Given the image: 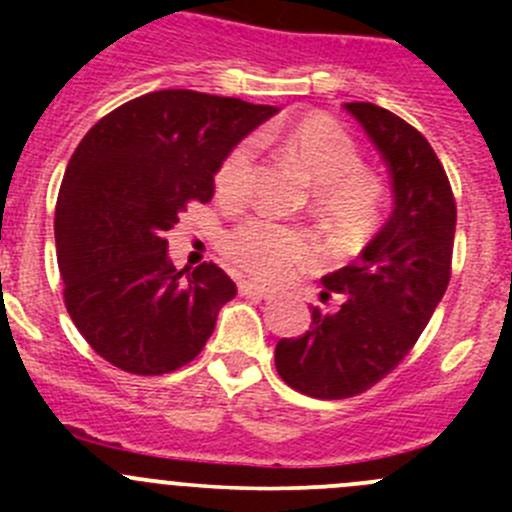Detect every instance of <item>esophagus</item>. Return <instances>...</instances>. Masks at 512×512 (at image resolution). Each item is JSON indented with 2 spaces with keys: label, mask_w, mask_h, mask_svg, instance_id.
I'll list each match as a JSON object with an SVG mask.
<instances>
[{
  "label": "esophagus",
  "mask_w": 512,
  "mask_h": 512,
  "mask_svg": "<svg viewBox=\"0 0 512 512\" xmlns=\"http://www.w3.org/2000/svg\"><path fill=\"white\" fill-rule=\"evenodd\" d=\"M237 289H240V294H245V297H260V299L272 297V289L270 287L257 285V282H252V280H242L240 285H237Z\"/></svg>",
  "instance_id": "obj_1"
}]
</instances>
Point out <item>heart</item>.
<instances>
[{
  "mask_svg": "<svg viewBox=\"0 0 512 512\" xmlns=\"http://www.w3.org/2000/svg\"><path fill=\"white\" fill-rule=\"evenodd\" d=\"M260 146H275L294 160L312 183V213L342 245L364 240L381 218L386 188L376 173L361 165L356 141L329 116H307L287 128H265L255 136ZM255 146L240 141L215 170L220 198L242 203L252 188ZM225 255L260 280H280L307 265L314 245L302 230L252 218L227 232Z\"/></svg>",
  "mask_w": 512,
  "mask_h": 512,
  "instance_id": "b5f03b06",
  "label": "heart"
}]
</instances>
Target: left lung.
I'll return each mask as SVG.
<instances>
[{
	"mask_svg": "<svg viewBox=\"0 0 512 512\" xmlns=\"http://www.w3.org/2000/svg\"><path fill=\"white\" fill-rule=\"evenodd\" d=\"M386 158L396 208L352 265L322 277L297 339H280L282 381L312 399H352L404 361L451 280L456 198L431 143L376 103H344ZM333 304L329 305L328 302Z\"/></svg>",
	"mask_w": 512,
	"mask_h": 512,
	"instance_id": "left-lung-1",
	"label": "left lung"
}]
</instances>
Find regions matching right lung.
Here are the masks:
<instances>
[{
	"label": "right lung",
	"instance_id": "obj_1",
	"mask_svg": "<svg viewBox=\"0 0 512 512\" xmlns=\"http://www.w3.org/2000/svg\"><path fill=\"white\" fill-rule=\"evenodd\" d=\"M277 113L230 96L151 91L81 138L56 198V260L71 322L108 364L160 376L190 364L237 294L215 262L168 260L165 232L210 203L220 160Z\"/></svg>",
	"mask_w": 512,
	"mask_h": 512
}]
</instances>
